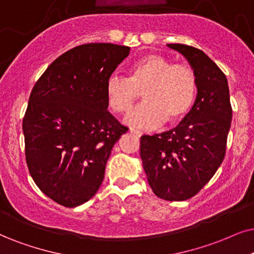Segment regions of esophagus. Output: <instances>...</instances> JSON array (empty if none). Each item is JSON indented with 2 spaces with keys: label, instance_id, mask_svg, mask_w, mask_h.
<instances>
[{
  "label": "esophagus",
  "instance_id": "esophagus-1",
  "mask_svg": "<svg viewBox=\"0 0 254 254\" xmlns=\"http://www.w3.org/2000/svg\"><path fill=\"white\" fill-rule=\"evenodd\" d=\"M130 131H131V132H132L133 134H136V136H138V137H140V136H142V134H143L142 131H139V130H134V129H131Z\"/></svg>",
  "mask_w": 254,
  "mask_h": 254
}]
</instances>
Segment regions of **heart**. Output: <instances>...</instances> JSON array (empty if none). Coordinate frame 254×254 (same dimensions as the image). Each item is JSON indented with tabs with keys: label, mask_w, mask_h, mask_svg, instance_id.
Returning <instances> with one entry per match:
<instances>
[{
	"label": "heart",
	"mask_w": 254,
	"mask_h": 254,
	"mask_svg": "<svg viewBox=\"0 0 254 254\" xmlns=\"http://www.w3.org/2000/svg\"><path fill=\"white\" fill-rule=\"evenodd\" d=\"M143 92L145 102L125 118L131 127L153 129L166 121H182L193 107L198 92L194 70L188 64L173 63L160 55H149L133 63L129 78L111 75L105 95L109 108L116 114H127Z\"/></svg>",
	"instance_id": "1"
}]
</instances>
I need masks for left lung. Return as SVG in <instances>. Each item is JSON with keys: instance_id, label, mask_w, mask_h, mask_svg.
I'll list each match as a JSON object with an SVG mask.
<instances>
[{"instance_id": "obj_1", "label": "left lung", "mask_w": 254, "mask_h": 254, "mask_svg": "<svg viewBox=\"0 0 254 254\" xmlns=\"http://www.w3.org/2000/svg\"><path fill=\"white\" fill-rule=\"evenodd\" d=\"M189 61L197 75L193 107L175 129L140 138V158L157 197L181 201L193 197L223 163L232 107L227 78L204 51L168 44Z\"/></svg>"}]
</instances>
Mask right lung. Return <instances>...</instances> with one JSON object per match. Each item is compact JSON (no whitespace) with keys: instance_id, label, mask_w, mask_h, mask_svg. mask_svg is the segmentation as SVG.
Returning a JSON list of instances; mask_svg holds the SVG:
<instances>
[{"instance_id":"right-lung-1","label":"right lung","mask_w":254,"mask_h":254,"mask_svg":"<svg viewBox=\"0 0 254 254\" xmlns=\"http://www.w3.org/2000/svg\"><path fill=\"white\" fill-rule=\"evenodd\" d=\"M130 48L75 47L48 66L31 90L23 118L25 160L38 189L76 207L94 197L111 150L127 131L109 112L105 86Z\"/></svg>"}]
</instances>
